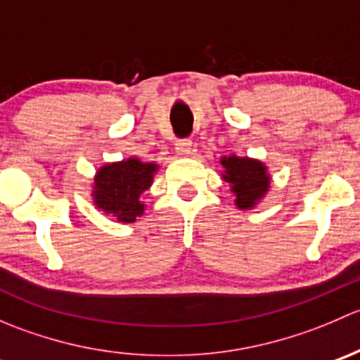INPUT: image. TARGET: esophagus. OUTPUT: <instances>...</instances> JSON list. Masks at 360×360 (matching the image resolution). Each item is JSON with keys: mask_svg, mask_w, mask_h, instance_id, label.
I'll use <instances>...</instances> for the list:
<instances>
[{"mask_svg": "<svg viewBox=\"0 0 360 360\" xmlns=\"http://www.w3.org/2000/svg\"><path fill=\"white\" fill-rule=\"evenodd\" d=\"M191 151V139H177L176 141V153L181 155V157H186Z\"/></svg>", "mask_w": 360, "mask_h": 360, "instance_id": "1", "label": "esophagus"}]
</instances>
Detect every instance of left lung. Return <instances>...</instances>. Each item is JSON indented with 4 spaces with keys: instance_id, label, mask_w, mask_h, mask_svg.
I'll use <instances>...</instances> for the list:
<instances>
[{
    "instance_id": "1",
    "label": "left lung",
    "mask_w": 360,
    "mask_h": 360,
    "mask_svg": "<svg viewBox=\"0 0 360 360\" xmlns=\"http://www.w3.org/2000/svg\"><path fill=\"white\" fill-rule=\"evenodd\" d=\"M224 172V181L230 183L231 190L237 195V203L240 209H249L254 203L259 200L266 193L270 186V177H268L266 169L257 160L228 157L221 160Z\"/></svg>"
}]
</instances>
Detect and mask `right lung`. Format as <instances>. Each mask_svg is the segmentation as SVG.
Here are the masks:
<instances>
[{"mask_svg":"<svg viewBox=\"0 0 360 360\" xmlns=\"http://www.w3.org/2000/svg\"><path fill=\"white\" fill-rule=\"evenodd\" d=\"M155 163H143L137 158L110 163L99 169L94 188L96 205L123 223H132L143 214L139 198L151 186Z\"/></svg>","mask_w":360,"mask_h":360,"instance_id":"1","label":"right lung"}]
</instances>
